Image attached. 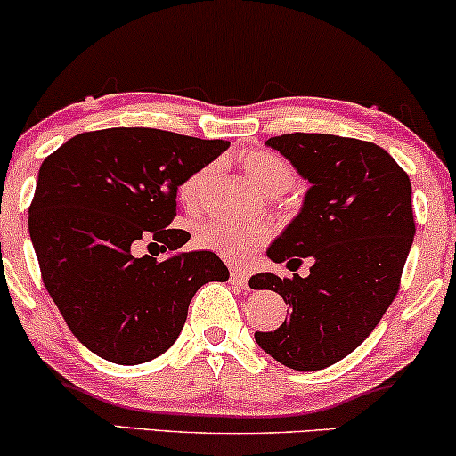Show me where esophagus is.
I'll list each match as a JSON object with an SVG mask.
<instances>
[{
	"label": "esophagus",
	"instance_id": "1",
	"mask_svg": "<svg viewBox=\"0 0 456 456\" xmlns=\"http://www.w3.org/2000/svg\"><path fill=\"white\" fill-rule=\"evenodd\" d=\"M248 272L246 270H240V268H233L232 270V282H235L238 287H242V289H246L248 287Z\"/></svg>",
	"mask_w": 456,
	"mask_h": 456
}]
</instances>
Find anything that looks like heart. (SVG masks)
<instances>
[{
	"label": "heart",
	"mask_w": 456,
	"mask_h": 456,
	"mask_svg": "<svg viewBox=\"0 0 456 456\" xmlns=\"http://www.w3.org/2000/svg\"><path fill=\"white\" fill-rule=\"evenodd\" d=\"M244 174L270 197H279L289 192L296 184V174L289 162L281 156L265 150H253L240 159ZM216 174V165H203L192 171L177 186V199L180 206L188 214H197L206 203L208 191H210L212 177ZM270 238V227L265 223H210L203 224L195 235L199 248L210 250L218 257L229 261L248 259L259 246H264Z\"/></svg>",
	"instance_id": "b5f03b06"
}]
</instances>
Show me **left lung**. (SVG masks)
<instances>
[{"instance_id":"left-lung-1","label":"left lung","mask_w":456,"mask_h":456,"mask_svg":"<svg viewBox=\"0 0 456 456\" xmlns=\"http://www.w3.org/2000/svg\"><path fill=\"white\" fill-rule=\"evenodd\" d=\"M265 145L311 184L268 257L274 264L308 257L313 265L305 279L261 272L248 281L253 289L276 291L291 308L281 328L255 332V341L294 370L326 369L373 332L399 291L416 235L410 177L369 141L294 133Z\"/></svg>"}]
</instances>
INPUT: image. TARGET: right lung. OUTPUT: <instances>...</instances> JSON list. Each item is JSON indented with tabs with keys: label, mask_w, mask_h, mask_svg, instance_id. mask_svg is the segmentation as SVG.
<instances>
[{
	"label": "right lung",
	"mask_w": 456,
	"mask_h": 456,
	"mask_svg": "<svg viewBox=\"0 0 456 456\" xmlns=\"http://www.w3.org/2000/svg\"><path fill=\"white\" fill-rule=\"evenodd\" d=\"M229 148L156 128L83 133L46 156L29 206V238L43 282L68 328L115 364L165 354L184 328L199 287L229 279L210 250L160 261L143 243L177 250V186Z\"/></svg>",
	"instance_id": "obj_1"
}]
</instances>
